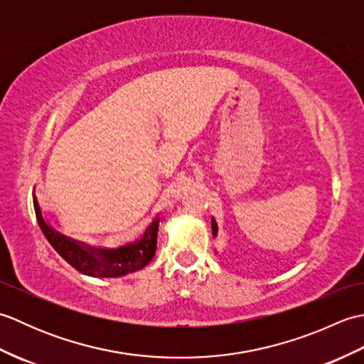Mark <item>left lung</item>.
<instances>
[{"mask_svg": "<svg viewBox=\"0 0 364 364\" xmlns=\"http://www.w3.org/2000/svg\"><path fill=\"white\" fill-rule=\"evenodd\" d=\"M213 233H214V236H215V233H218V223L214 222V219H213Z\"/></svg>", "mask_w": 364, "mask_h": 364, "instance_id": "left-lung-1", "label": "left lung"}]
</instances>
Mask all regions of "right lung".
Returning <instances> with one entry per match:
<instances>
[{
	"instance_id": "right-lung-1",
	"label": "right lung",
	"mask_w": 364,
	"mask_h": 364,
	"mask_svg": "<svg viewBox=\"0 0 364 364\" xmlns=\"http://www.w3.org/2000/svg\"><path fill=\"white\" fill-rule=\"evenodd\" d=\"M34 210L36 218L42 233L48 239L51 247L63 257L68 264L75 267L78 272L90 277H105L115 278L122 277L145 267L156 253V236L159 219L153 220L151 225L146 228L145 235L134 244L120 247L117 250H100L89 249V247L80 245L58 231H54L42 218L41 208H38L37 198L34 196Z\"/></svg>"
}]
</instances>
